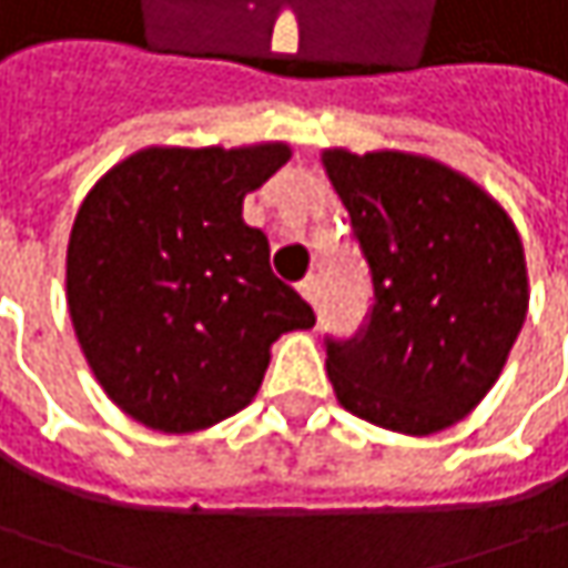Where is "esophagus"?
Instances as JSON below:
<instances>
[{"label":"esophagus","mask_w":568,"mask_h":568,"mask_svg":"<svg viewBox=\"0 0 568 568\" xmlns=\"http://www.w3.org/2000/svg\"><path fill=\"white\" fill-rule=\"evenodd\" d=\"M298 292H302V298H305L308 305H318V276H305V280L298 283Z\"/></svg>","instance_id":"esophagus-1"}]
</instances>
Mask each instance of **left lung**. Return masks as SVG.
<instances>
[{
	"label": "left lung",
	"mask_w": 568,
	"mask_h": 568,
	"mask_svg": "<svg viewBox=\"0 0 568 568\" xmlns=\"http://www.w3.org/2000/svg\"><path fill=\"white\" fill-rule=\"evenodd\" d=\"M374 280V312L328 341L337 403L403 436L462 423L497 384L530 285L507 211L468 175L416 152H322Z\"/></svg>",
	"instance_id": "obj_1"
}]
</instances>
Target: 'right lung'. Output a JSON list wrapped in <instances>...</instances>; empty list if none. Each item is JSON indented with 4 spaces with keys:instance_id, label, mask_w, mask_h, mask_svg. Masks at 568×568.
<instances>
[{
    "instance_id": "1",
    "label": "right lung",
    "mask_w": 568,
    "mask_h": 568,
    "mask_svg": "<svg viewBox=\"0 0 568 568\" xmlns=\"http://www.w3.org/2000/svg\"><path fill=\"white\" fill-rule=\"evenodd\" d=\"M292 149L149 145L97 181L68 240V312L103 393L155 433H201L253 403L285 332L315 325L270 270L243 197Z\"/></svg>"
}]
</instances>
